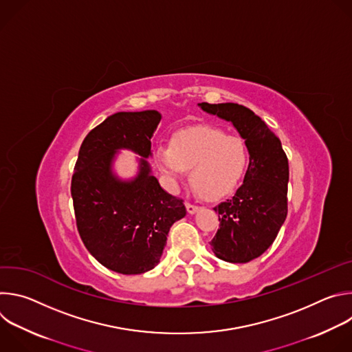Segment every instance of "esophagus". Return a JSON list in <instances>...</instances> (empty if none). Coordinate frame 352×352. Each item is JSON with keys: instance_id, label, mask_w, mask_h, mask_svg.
Returning a JSON list of instances; mask_svg holds the SVG:
<instances>
[{"instance_id": "34e87169", "label": "esophagus", "mask_w": 352, "mask_h": 352, "mask_svg": "<svg viewBox=\"0 0 352 352\" xmlns=\"http://www.w3.org/2000/svg\"><path fill=\"white\" fill-rule=\"evenodd\" d=\"M185 206H186V212H188L189 214H195V213L199 210V206L192 205V204H189V202H188Z\"/></svg>"}]
</instances>
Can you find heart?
<instances>
[{
	"label": "heart",
	"instance_id": "b5f03b06",
	"mask_svg": "<svg viewBox=\"0 0 352 352\" xmlns=\"http://www.w3.org/2000/svg\"><path fill=\"white\" fill-rule=\"evenodd\" d=\"M155 162L171 184L190 170L192 186L208 199H217L239 184L248 164V147L241 136L200 125L175 132L171 146H157Z\"/></svg>",
	"mask_w": 352,
	"mask_h": 352
}]
</instances>
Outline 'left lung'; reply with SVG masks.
Returning <instances> with one entry per match:
<instances>
[{
    "label": "left lung",
    "instance_id": "left-lung-1",
    "mask_svg": "<svg viewBox=\"0 0 352 352\" xmlns=\"http://www.w3.org/2000/svg\"><path fill=\"white\" fill-rule=\"evenodd\" d=\"M199 107L231 122L248 147L243 184L214 208L220 227L210 242L219 259L248 263L266 252L285 221L288 159L280 139L252 110L236 103H199Z\"/></svg>",
    "mask_w": 352,
    "mask_h": 352
}]
</instances>
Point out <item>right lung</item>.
<instances>
[{
    "label": "right lung",
    "mask_w": 352,
    "mask_h": 352,
    "mask_svg": "<svg viewBox=\"0 0 352 352\" xmlns=\"http://www.w3.org/2000/svg\"><path fill=\"white\" fill-rule=\"evenodd\" d=\"M156 110L117 113L93 128L79 148L71 195L79 235L90 255L121 274H142L160 262L171 226L185 217L184 200L167 193L152 175ZM120 148L142 157L129 182L112 173Z\"/></svg>",
    "instance_id": "add662e5"
}]
</instances>
